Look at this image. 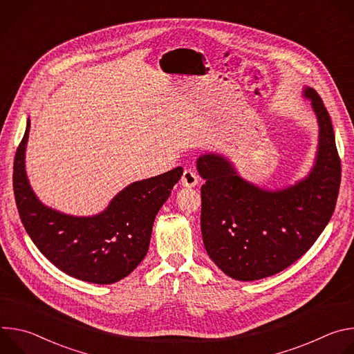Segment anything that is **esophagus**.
<instances>
[{
    "instance_id": "1",
    "label": "esophagus",
    "mask_w": 354,
    "mask_h": 354,
    "mask_svg": "<svg viewBox=\"0 0 354 354\" xmlns=\"http://www.w3.org/2000/svg\"><path fill=\"white\" fill-rule=\"evenodd\" d=\"M180 182L185 187H194L198 183V176L193 169H185Z\"/></svg>"
}]
</instances>
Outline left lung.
<instances>
[{
	"mask_svg": "<svg viewBox=\"0 0 354 354\" xmlns=\"http://www.w3.org/2000/svg\"><path fill=\"white\" fill-rule=\"evenodd\" d=\"M319 126L310 174L269 190L241 178L232 162L209 153L197 158L201 186V235L210 259L231 279L254 281L299 259L329 223L340 186L333 126L321 96L306 86Z\"/></svg>",
	"mask_w": 354,
	"mask_h": 354,
	"instance_id": "8db88e82",
	"label": "left lung"
}]
</instances>
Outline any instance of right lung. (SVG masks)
Segmentation results:
<instances>
[{"mask_svg":"<svg viewBox=\"0 0 354 354\" xmlns=\"http://www.w3.org/2000/svg\"><path fill=\"white\" fill-rule=\"evenodd\" d=\"M30 120L14 162V193L22 224L41 254L62 272L95 284L129 276L145 258L156 216L179 182L183 168L137 180L95 216L78 217L43 205L25 169Z\"/></svg>","mask_w":354,"mask_h":354,"instance_id":"right-lung-1","label":"right lung"}]
</instances>
